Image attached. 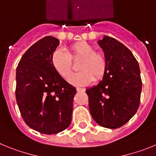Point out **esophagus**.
Listing matches in <instances>:
<instances>
[{"label": "esophagus", "mask_w": 156, "mask_h": 156, "mask_svg": "<svg viewBox=\"0 0 156 156\" xmlns=\"http://www.w3.org/2000/svg\"><path fill=\"white\" fill-rule=\"evenodd\" d=\"M76 89L78 92H85V90H86L84 88H80V87H77Z\"/></svg>", "instance_id": "esophagus-1"}]
</instances>
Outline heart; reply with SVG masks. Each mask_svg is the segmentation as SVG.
I'll return each mask as SVG.
<instances>
[{
  "label": "heart",
  "mask_w": 156,
  "mask_h": 156,
  "mask_svg": "<svg viewBox=\"0 0 156 156\" xmlns=\"http://www.w3.org/2000/svg\"><path fill=\"white\" fill-rule=\"evenodd\" d=\"M81 59L78 64L79 72L70 78L74 86H85L94 80L99 81L106 72L107 59L104 54L94 52V48L86 41L71 44L65 50H55L52 56V64L56 72L64 79H68L72 73V60Z\"/></svg>",
  "instance_id": "heart-1"
}]
</instances>
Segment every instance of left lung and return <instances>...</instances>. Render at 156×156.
I'll use <instances>...</instances> for the list:
<instances>
[{"instance_id": "left-lung-1", "label": "left lung", "mask_w": 156, "mask_h": 156, "mask_svg": "<svg viewBox=\"0 0 156 156\" xmlns=\"http://www.w3.org/2000/svg\"><path fill=\"white\" fill-rule=\"evenodd\" d=\"M97 43L108 66L101 82L86 89L89 112L98 125L117 129L134 115L140 105V67L130 50L116 39L104 36Z\"/></svg>"}]
</instances>
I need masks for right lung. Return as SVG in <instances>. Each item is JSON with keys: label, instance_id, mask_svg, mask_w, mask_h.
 I'll use <instances>...</instances> for the list:
<instances>
[{"label": "right lung", "instance_id": "add662e5", "mask_svg": "<svg viewBox=\"0 0 156 156\" xmlns=\"http://www.w3.org/2000/svg\"><path fill=\"white\" fill-rule=\"evenodd\" d=\"M59 44L52 36L37 41L16 68V97L22 117L28 126L44 134H55L70 126L76 94L52 64Z\"/></svg>", "mask_w": 156, "mask_h": 156}]
</instances>
